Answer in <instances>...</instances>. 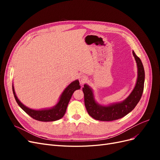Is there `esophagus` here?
I'll use <instances>...</instances> for the list:
<instances>
[{"label":"esophagus","instance_id":"34e87169","mask_svg":"<svg viewBox=\"0 0 160 160\" xmlns=\"http://www.w3.org/2000/svg\"><path fill=\"white\" fill-rule=\"evenodd\" d=\"M79 80L81 85H84L87 82V81H88V78H87V77L85 75H82L79 77Z\"/></svg>","mask_w":160,"mask_h":160}]
</instances>
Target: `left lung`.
I'll use <instances>...</instances> for the list:
<instances>
[{"mask_svg": "<svg viewBox=\"0 0 160 160\" xmlns=\"http://www.w3.org/2000/svg\"><path fill=\"white\" fill-rule=\"evenodd\" d=\"M132 52L137 63L138 78L133 89L126 99L108 105H100L95 99L93 89L88 85H84L83 91L85 108L89 115L95 119L109 122L122 118L135 108L141 99L144 88L145 71L141 59L133 51Z\"/></svg>", "mask_w": 160, "mask_h": 160, "instance_id": "obj_1", "label": "left lung"}]
</instances>
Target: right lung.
<instances>
[{
  "label": "right lung",
  "instance_id": "right-lung-1",
  "mask_svg": "<svg viewBox=\"0 0 160 160\" xmlns=\"http://www.w3.org/2000/svg\"><path fill=\"white\" fill-rule=\"evenodd\" d=\"M80 88L81 86L79 85V81L77 79L72 81L65 89L60 96L59 101L52 108L42 109H32L22 104L18 99L12 85L13 94L18 105L32 118L41 121V122H54V121L60 119L63 117L72 95L73 94L75 90L79 89Z\"/></svg>",
  "mask_w": 160,
  "mask_h": 160
}]
</instances>
